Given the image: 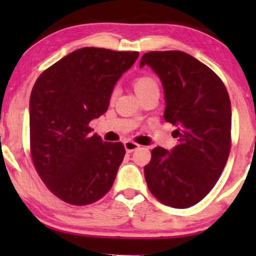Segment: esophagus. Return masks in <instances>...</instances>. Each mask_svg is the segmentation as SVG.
I'll return each mask as SVG.
<instances>
[{
  "label": "esophagus",
  "instance_id": "esophagus-1",
  "mask_svg": "<svg viewBox=\"0 0 256 256\" xmlns=\"http://www.w3.org/2000/svg\"><path fill=\"white\" fill-rule=\"evenodd\" d=\"M124 146H125V149H126V152H132L137 150V149L140 146V144H138V143L134 142V140H125Z\"/></svg>",
  "mask_w": 256,
  "mask_h": 256
}]
</instances>
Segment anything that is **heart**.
<instances>
[{
    "label": "heart",
    "mask_w": 256,
    "mask_h": 256,
    "mask_svg": "<svg viewBox=\"0 0 256 256\" xmlns=\"http://www.w3.org/2000/svg\"><path fill=\"white\" fill-rule=\"evenodd\" d=\"M134 84V90L138 94L140 98H143V96L146 95V94L152 92V91H158V83L156 78L152 77L150 74H140L134 79L132 82ZM116 90L112 91L110 98L113 100L116 98Z\"/></svg>",
    "instance_id": "obj_1"
}]
</instances>
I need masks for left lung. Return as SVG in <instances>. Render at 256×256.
<instances>
[{"mask_svg": "<svg viewBox=\"0 0 256 256\" xmlns=\"http://www.w3.org/2000/svg\"><path fill=\"white\" fill-rule=\"evenodd\" d=\"M160 77L165 90L164 118L177 126L179 144L156 146L144 166L146 182L161 204L189 208L216 185L231 149V102L212 70L184 52H149L140 58Z\"/></svg>", "mask_w": 256, "mask_h": 256, "instance_id": "1", "label": "left lung"}]
</instances>
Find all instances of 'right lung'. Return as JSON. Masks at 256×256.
<instances>
[{
    "mask_svg": "<svg viewBox=\"0 0 256 256\" xmlns=\"http://www.w3.org/2000/svg\"><path fill=\"white\" fill-rule=\"evenodd\" d=\"M138 52L82 48L40 73L30 98V152L50 192L73 206L91 204L110 190L125 148L91 134L112 90Z\"/></svg>",
    "mask_w": 256,
    "mask_h": 256,
    "instance_id": "right-lung-1",
    "label": "right lung"
}]
</instances>
